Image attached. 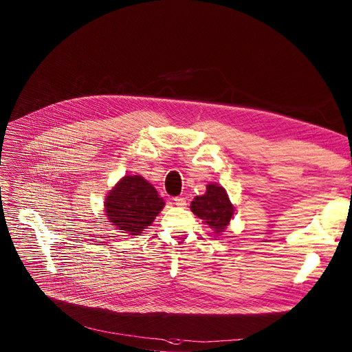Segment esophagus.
Returning a JSON list of instances; mask_svg holds the SVG:
<instances>
[{
	"label": "esophagus",
	"mask_w": 352,
	"mask_h": 352,
	"mask_svg": "<svg viewBox=\"0 0 352 352\" xmlns=\"http://www.w3.org/2000/svg\"><path fill=\"white\" fill-rule=\"evenodd\" d=\"M175 204L179 206V208H186V204H188V201H186L184 197H175Z\"/></svg>",
	"instance_id": "obj_1"
}]
</instances>
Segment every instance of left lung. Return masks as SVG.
Listing matches in <instances>:
<instances>
[{"mask_svg": "<svg viewBox=\"0 0 352 352\" xmlns=\"http://www.w3.org/2000/svg\"><path fill=\"white\" fill-rule=\"evenodd\" d=\"M192 212L210 226V229L223 232L230 223L234 213L233 204L221 186L208 184V190L203 196H196L190 206Z\"/></svg>", "mask_w": 352, "mask_h": 352, "instance_id": "left-lung-1", "label": "left lung"}]
</instances>
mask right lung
Here are the masks:
<instances>
[{"label":"right lung","mask_w":352,"mask_h":352,"mask_svg":"<svg viewBox=\"0 0 352 352\" xmlns=\"http://www.w3.org/2000/svg\"><path fill=\"white\" fill-rule=\"evenodd\" d=\"M164 201L142 176H125L107 196L105 210L113 226L123 233L138 236L163 209Z\"/></svg>","instance_id":"obj_1"}]
</instances>
